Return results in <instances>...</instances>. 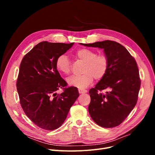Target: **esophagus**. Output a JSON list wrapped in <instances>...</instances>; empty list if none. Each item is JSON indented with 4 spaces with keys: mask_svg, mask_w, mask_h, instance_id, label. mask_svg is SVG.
Listing matches in <instances>:
<instances>
[{
    "mask_svg": "<svg viewBox=\"0 0 155 155\" xmlns=\"http://www.w3.org/2000/svg\"><path fill=\"white\" fill-rule=\"evenodd\" d=\"M78 92L79 94H84V93H87V91L82 90V89H78Z\"/></svg>",
    "mask_w": 155,
    "mask_h": 155,
    "instance_id": "1",
    "label": "esophagus"
}]
</instances>
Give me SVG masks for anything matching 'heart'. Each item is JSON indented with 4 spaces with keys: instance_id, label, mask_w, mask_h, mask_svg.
Returning a JSON list of instances; mask_svg holds the SVG:
<instances>
[{
    "instance_id": "1",
    "label": "heart",
    "mask_w": 155,
    "mask_h": 155,
    "mask_svg": "<svg viewBox=\"0 0 155 155\" xmlns=\"http://www.w3.org/2000/svg\"><path fill=\"white\" fill-rule=\"evenodd\" d=\"M75 56L78 59L85 62L82 69L84 73L68 78L67 83L69 85L84 89L93 82L94 78L100 80L106 74L109 67V60L105 54H97L92 50L81 48L76 51ZM56 67L63 74H69L71 71V62L66 54H60L57 58Z\"/></svg>"
}]
</instances>
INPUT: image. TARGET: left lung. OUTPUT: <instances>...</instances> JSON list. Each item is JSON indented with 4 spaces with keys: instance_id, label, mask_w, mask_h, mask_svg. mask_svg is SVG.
Wrapping results in <instances>:
<instances>
[{
    "instance_id": "obj_1",
    "label": "left lung",
    "mask_w": 155,
    "mask_h": 155,
    "mask_svg": "<svg viewBox=\"0 0 155 155\" xmlns=\"http://www.w3.org/2000/svg\"><path fill=\"white\" fill-rule=\"evenodd\" d=\"M80 45L103 49L109 60L106 74L89 91L90 116L101 127L117 126L137 103L141 80L136 61L124 46L112 41ZM103 90L108 91L103 94Z\"/></svg>"
}]
</instances>
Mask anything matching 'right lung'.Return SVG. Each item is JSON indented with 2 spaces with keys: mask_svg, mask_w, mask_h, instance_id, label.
I'll list each match as a JSON object with an SVG mask.
<instances>
[{
  "mask_svg": "<svg viewBox=\"0 0 155 155\" xmlns=\"http://www.w3.org/2000/svg\"><path fill=\"white\" fill-rule=\"evenodd\" d=\"M73 44L41 42L24 56L20 64L16 86L21 107L28 117L47 131L62 125L79 96L77 88L66 87L56 67L57 58ZM60 88L64 92L58 94Z\"/></svg>",
  "mask_w": 155,
  "mask_h": 155,
  "instance_id": "obj_1",
  "label": "right lung"
}]
</instances>
